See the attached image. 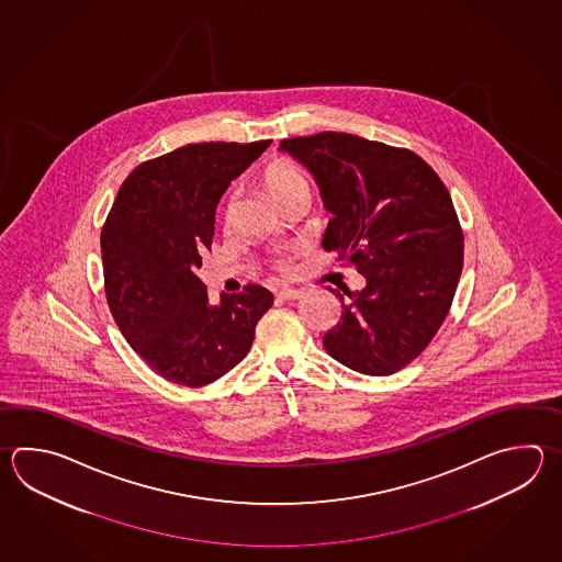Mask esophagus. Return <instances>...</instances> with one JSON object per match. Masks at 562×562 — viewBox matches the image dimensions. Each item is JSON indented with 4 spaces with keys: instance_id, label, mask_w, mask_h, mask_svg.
<instances>
[{
    "instance_id": "1",
    "label": "esophagus",
    "mask_w": 562,
    "mask_h": 562,
    "mask_svg": "<svg viewBox=\"0 0 562 562\" xmlns=\"http://www.w3.org/2000/svg\"><path fill=\"white\" fill-rule=\"evenodd\" d=\"M280 300H288V302H292V300L302 299V290H294V288H282L278 294H276Z\"/></svg>"
}]
</instances>
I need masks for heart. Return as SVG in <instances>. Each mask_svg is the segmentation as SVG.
Here are the masks:
<instances>
[{"mask_svg":"<svg viewBox=\"0 0 562 562\" xmlns=\"http://www.w3.org/2000/svg\"><path fill=\"white\" fill-rule=\"evenodd\" d=\"M262 182L278 204H282L286 198L300 190H308L306 178L294 164L286 160L270 161L263 170ZM280 268L288 270L286 263H280Z\"/></svg>","mask_w":562,"mask_h":562,"instance_id":"b5f03b06","label":"heart"}]
</instances>
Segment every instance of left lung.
<instances>
[{
	"mask_svg": "<svg viewBox=\"0 0 562 562\" xmlns=\"http://www.w3.org/2000/svg\"><path fill=\"white\" fill-rule=\"evenodd\" d=\"M308 170L333 214L322 246L367 278L324 334L326 352L368 376L411 364L447 318L464 238L447 186L411 149L322 132L280 142Z\"/></svg>",
	"mask_w": 562,
	"mask_h": 562,
	"instance_id": "1",
	"label": "left lung"
}]
</instances>
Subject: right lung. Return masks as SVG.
Masks as SVG:
<instances>
[{"mask_svg":"<svg viewBox=\"0 0 562 562\" xmlns=\"http://www.w3.org/2000/svg\"><path fill=\"white\" fill-rule=\"evenodd\" d=\"M272 139L188 144L144 161L122 183L102 229L105 299L117 328L148 367L198 389L248 355L256 324L274 304L248 284L220 294L195 274L210 250L220 198Z\"/></svg>","mask_w":562,"mask_h":562,"instance_id":"1","label":"right lung"}]
</instances>
